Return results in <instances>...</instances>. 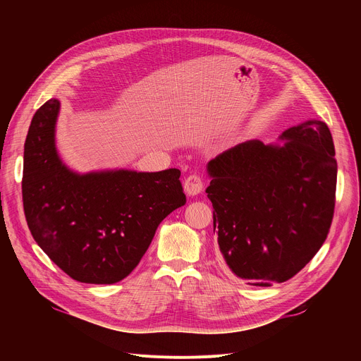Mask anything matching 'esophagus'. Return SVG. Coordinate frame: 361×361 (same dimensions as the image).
Returning <instances> with one entry per match:
<instances>
[{
    "instance_id": "obj_1",
    "label": "esophagus",
    "mask_w": 361,
    "mask_h": 361,
    "mask_svg": "<svg viewBox=\"0 0 361 361\" xmlns=\"http://www.w3.org/2000/svg\"><path fill=\"white\" fill-rule=\"evenodd\" d=\"M203 187H204V183H203L202 177L197 176V174L188 176L184 181V190L187 192L188 196L199 195L203 190Z\"/></svg>"
}]
</instances>
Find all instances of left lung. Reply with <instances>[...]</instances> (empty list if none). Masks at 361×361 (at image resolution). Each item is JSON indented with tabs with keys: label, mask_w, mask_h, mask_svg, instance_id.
Listing matches in <instances>:
<instances>
[{
	"label": "left lung",
	"mask_w": 361,
	"mask_h": 361,
	"mask_svg": "<svg viewBox=\"0 0 361 361\" xmlns=\"http://www.w3.org/2000/svg\"><path fill=\"white\" fill-rule=\"evenodd\" d=\"M281 139L287 142L240 143L207 164L224 263L256 287L286 282L305 268L334 218L338 166L326 123L306 121Z\"/></svg>",
	"instance_id": "1"
}]
</instances>
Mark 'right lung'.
<instances>
[{"label": "right lung", "mask_w": 361, "mask_h": 361, "mask_svg": "<svg viewBox=\"0 0 361 361\" xmlns=\"http://www.w3.org/2000/svg\"><path fill=\"white\" fill-rule=\"evenodd\" d=\"M59 109V101H47L26 136L22 195L27 226L70 278L116 283L137 267L162 219L185 204L181 173H73L55 149Z\"/></svg>", "instance_id": "1"}]
</instances>
